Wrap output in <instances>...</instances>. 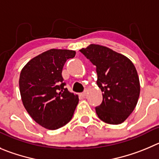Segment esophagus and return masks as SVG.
<instances>
[{
    "instance_id": "esophagus-1",
    "label": "esophagus",
    "mask_w": 159,
    "mask_h": 159,
    "mask_svg": "<svg viewBox=\"0 0 159 159\" xmlns=\"http://www.w3.org/2000/svg\"><path fill=\"white\" fill-rule=\"evenodd\" d=\"M81 96H83V97H84V96H86V95H87V93L86 92H84V93H81Z\"/></svg>"
}]
</instances>
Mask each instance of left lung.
Here are the masks:
<instances>
[{
  "instance_id": "obj_1",
  "label": "left lung",
  "mask_w": 159,
  "mask_h": 159,
  "mask_svg": "<svg viewBox=\"0 0 159 159\" xmlns=\"http://www.w3.org/2000/svg\"><path fill=\"white\" fill-rule=\"evenodd\" d=\"M80 52L96 66V83L103 92L102 103L96 107L98 117L108 124H121L131 115L140 96L134 64L124 55L100 44H92Z\"/></svg>"
}]
</instances>
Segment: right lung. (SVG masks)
<instances>
[{
  "label": "right lung",
  "instance_id": "obj_1",
  "mask_svg": "<svg viewBox=\"0 0 159 159\" xmlns=\"http://www.w3.org/2000/svg\"><path fill=\"white\" fill-rule=\"evenodd\" d=\"M75 54L73 50H48L30 59L20 73L23 106L30 116L47 129H57L67 124L79 101L78 95L64 88L62 77L65 63Z\"/></svg>",
  "mask_w": 159,
  "mask_h": 159
}]
</instances>
